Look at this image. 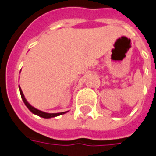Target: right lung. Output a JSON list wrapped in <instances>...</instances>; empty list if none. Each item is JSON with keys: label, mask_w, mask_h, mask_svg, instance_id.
Returning a JSON list of instances; mask_svg holds the SVG:
<instances>
[{"label": "right lung", "mask_w": 156, "mask_h": 156, "mask_svg": "<svg viewBox=\"0 0 156 156\" xmlns=\"http://www.w3.org/2000/svg\"><path fill=\"white\" fill-rule=\"evenodd\" d=\"M19 91H20V94H21V98H22V99H23V101L24 104L26 105V107L28 108L30 112H32L33 114L37 115H38V116L42 117V118H44V119H49V118H53V117L58 116V115H63V114H65V113L68 112V111H67V112H58V113H47V112H42V111H41V110L37 109V108H35L34 107H32V105L30 104V103H29V102L27 101V99L25 98V97H24L23 93V91H22V89H21V88H20V86H19Z\"/></svg>", "instance_id": "1"}]
</instances>
